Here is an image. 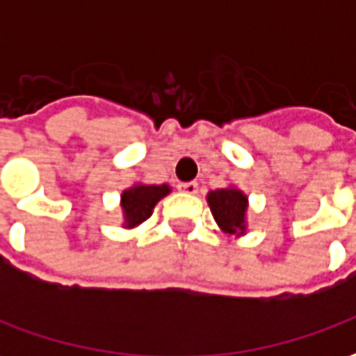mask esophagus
<instances>
[{
    "label": "esophagus",
    "mask_w": 356,
    "mask_h": 356,
    "mask_svg": "<svg viewBox=\"0 0 356 356\" xmlns=\"http://www.w3.org/2000/svg\"><path fill=\"white\" fill-rule=\"evenodd\" d=\"M179 191L186 194H196L198 193V183H194V181H191V183H179Z\"/></svg>",
    "instance_id": "34e87169"
}]
</instances>
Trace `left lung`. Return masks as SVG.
<instances>
[{
	"label": "left lung",
	"instance_id": "8db88e82",
	"mask_svg": "<svg viewBox=\"0 0 356 356\" xmlns=\"http://www.w3.org/2000/svg\"><path fill=\"white\" fill-rule=\"evenodd\" d=\"M208 204L211 216L219 229L227 234L240 236L246 232L248 196L236 186L217 188L208 194Z\"/></svg>",
	"mask_w": 356,
	"mask_h": 356
}]
</instances>
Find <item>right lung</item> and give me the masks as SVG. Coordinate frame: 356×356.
Returning <instances> with one entry per match:
<instances>
[{"instance_id":"obj_1","label":"right lung","mask_w":356,"mask_h":356,"mask_svg":"<svg viewBox=\"0 0 356 356\" xmlns=\"http://www.w3.org/2000/svg\"><path fill=\"white\" fill-rule=\"evenodd\" d=\"M171 193L170 185H137L125 188L122 193V209H124V227L133 229L152 216V209L163 196Z\"/></svg>"}]
</instances>
